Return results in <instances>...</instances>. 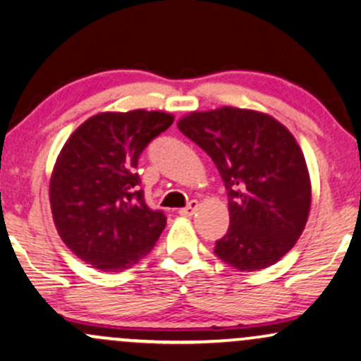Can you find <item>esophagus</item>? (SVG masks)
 <instances>
[{"label": "esophagus", "instance_id": "34e87169", "mask_svg": "<svg viewBox=\"0 0 361 361\" xmlns=\"http://www.w3.org/2000/svg\"><path fill=\"white\" fill-rule=\"evenodd\" d=\"M197 208H198V202H197V200H192V202H190L185 208H180V212H178V214L190 216V215H193V212L197 210Z\"/></svg>", "mask_w": 361, "mask_h": 361}]
</instances>
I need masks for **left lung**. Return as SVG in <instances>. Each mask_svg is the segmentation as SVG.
<instances>
[{"label":"left lung","mask_w":361,"mask_h":361,"mask_svg":"<svg viewBox=\"0 0 361 361\" xmlns=\"http://www.w3.org/2000/svg\"><path fill=\"white\" fill-rule=\"evenodd\" d=\"M178 129L210 156L227 190L230 227L215 242L216 257L250 272L288 254L311 207L310 175L293 134L274 117L237 107L192 112Z\"/></svg>","instance_id":"left-lung-1"}]
</instances>
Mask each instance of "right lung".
Instances as JSON below:
<instances>
[{"label":"right lung","mask_w":361,"mask_h":361,"mask_svg":"<svg viewBox=\"0 0 361 361\" xmlns=\"http://www.w3.org/2000/svg\"><path fill=\"white\" fill-rule=\"evenodd\" d=\"M171 124L166 112H102L67 139L51 173L50 207L60 238L84 262L121 272L154 247L166 216L147 207L136 168Z\"/></svg>","instance_id":"right-lung-1"}]
</instances>
